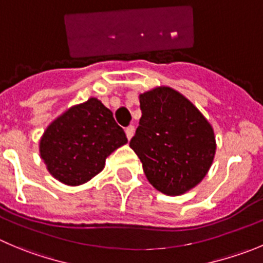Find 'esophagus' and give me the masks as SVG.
Masks as SVG:
<instances>
[{
	"instance_id": "34e87169",
	"label": "esophagus",
	"mask_w": 263,
	"mask_h": 263,
	"mask_svg": "<svg viewBox=\"0 0 263 263\" xmlns=\"http://www.w3.org/2000/svg\"><path fill=\"white\" fill-rule=\"evenodd\" d=\"M125 133H126V137H127V139H132L133 138V136H134V133H136V127L133 126V125H130V126H127L126 129H125Z\"/></svg>"
}]
</instances>
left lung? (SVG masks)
<instances>
[{
	"label": "left lung",
	"mask_w": 263,
	"mask_h": 263,
	"mask_svg": "<svg viewBox=\"0 0 263 263\" xmlns=\"http://www.w3.org/2000/svg\"><path fill=\"white\" fill-rule=\"evenodd\" d=\"M139 103L142 117L130 147L157 191L167 196L186 194L213 164V126L190 99L169 86L139 94Z\"/></svg>",
	"instance_id": "left-lung-1"
}]
</instances>
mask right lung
Wrapping results in <instances>:
<instances>
[{
	"instance_id": "obj_1",
	"label": "right lung",
	"mask_w": 263,
	"mask_h": 263,
	"mask_svg": "<svg viewBox=\"0 0 263 263\" xmlns=\"http://www.w3.org/2000/svg\"><path fill=\"white\" fill-rule=\"evenodd\" d=\"M127 143L114 114L98 98L69 107L50 122L39 143L40 156L57 181L80 186L101 173L106 159Z\"/></svg>"
}]
</instances>
